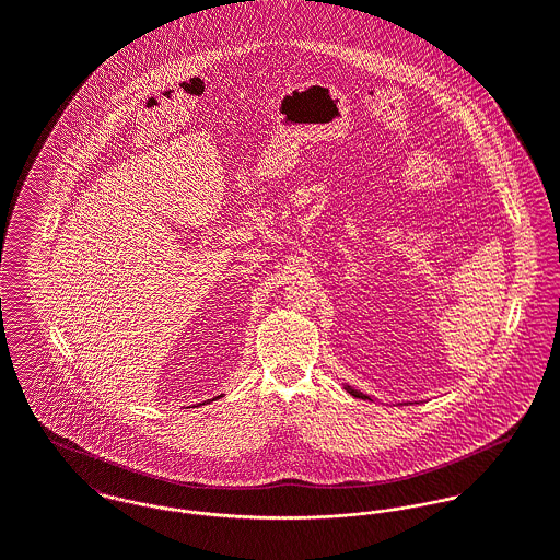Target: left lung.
I'll use <instances>...</instances> for the list:
<instances>
[{"label": "left lung", "mask_w": 560, "mask_h": 560, "mask_svg": "<svg viewBox=\"0 0 560 560\" xmlns=\"http://www.w3.org/2000/svg\"><path fill=\"white\" fill-rule=\"evenodd\" d=\"M342 388H345L351 397H355V399L375 400L371 395H364V393H360V390H355V388H351V386H347V384H342ZM399 405H405V402H399Z\"/></svg>", "instance_id": "1"}]
</instances>
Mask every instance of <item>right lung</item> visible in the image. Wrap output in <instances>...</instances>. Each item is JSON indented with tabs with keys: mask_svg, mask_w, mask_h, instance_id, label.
<instances>
[{
	"mask_svg": "<svg viewBox=\"0 0 560 560\" xmlns=\"http://www.w3.org/2000/svg\"><path fill=\"white\" fill-rule=\"evenodd\" d=\"M215 399H218V397H215Z\"/></svg>",
	"mask_w": 560,
	"mask_h": 560,
	"instance_id": "add662e5",
	"label": "right lung"
}]
</instances>
